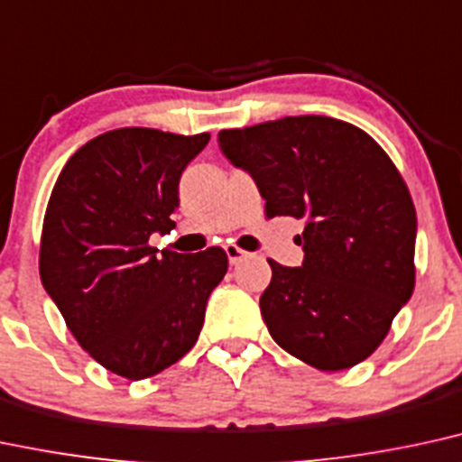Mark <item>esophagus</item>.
Here are the masks:
<instances>
[{
	"mask_svg": "<svg viewBox=\"0 0 462 462\" xmlns=\"http://www.w3.org/2000/svg\"><path fill=\"white\" fill-rule=\"evenodd\" d=\"M226 255H227V263L238 264V263H243L249 254L243 252V249H238L236 245H226Z\"/></svg>",
	"mask_w": 462,
	"mask_h": 462,
	"instance_id": "obj_1",
	"label": "esophagus"
}]
</instances>
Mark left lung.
I'll return each instance as SVG.
<instances>
[{
    "instance_id": "obj_1",
    "label": "left lung",
    "mask_w": 462,
    "mask_h": 462,
    "mask_svg": "<svg viewBox=\"0 0 462 462\" xmlns=\"http://www.w3.org/2000/svg\"><path fill=\"white\" fill-rule=\"evenodd\" d=\"M217 142L254 178L266 217L303 219L301 266L269 260L260 312L271 337L327 372L370 357L415 286L418 217L385 150L327 116L221 131Z\"/></svg>"
}]
</instances>
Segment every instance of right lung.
Segmentation results:
<instances>
[{"instance_id": "1", "label": "right lung", "mask_w": 462, "mask_h": 462, "mask_svg": "<svg viewBox=\"0 0 462 462\" xmlns=\"http://www.w3.org/2000/svg\"><path fill=\"white\" fill-rule=\"evenodd\" d=\"M208 133L126 126L77 150L55 182L42 224L41 280L66 325L103 368L142 381L191 351L210 292L224 280L221 247H150L171 230L182 171Z\"/></svg>"}]
</instances>
